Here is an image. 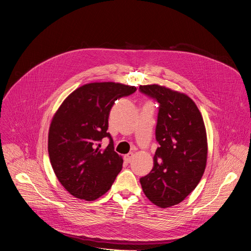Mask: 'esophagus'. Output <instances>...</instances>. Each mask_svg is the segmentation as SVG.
I'll return each mask as SVG.
<instances>
[{"label": "esophagus", "mask_w": 251, "mask_h": 251, "mask_svg": "<svg viewBox=\"0 0 251 251\" xmlns=\"http://www.w3.org/2000/svg\"><path fill=\"white\" fill-rule=\"evenodd\" d=\"M133 156H134L133 153H128V154H126V155L124 156V160H125L127 163H130V162L132 161V159H133Z\"/></svg>", "instance_id": "esophagus-1"}]
</instances>
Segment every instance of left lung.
Instances as JSON below:
<instances>
[{"label":"left lung","instance_id":"obj_1","mask_svg":"<svg viewBox=\"0 0 251 251\" xmlns=\"http://www.w3.org/2000/svg\"><path fill=\"white\" fill-rule=\"evenodd\" d=\"M140 91L158 101L154 167L140 178L143 192L160 207L183 201L198 186L207 159L202 116L185 93L158 84L140 85Z\"/></svg>","mask_w":251,"mask_h":251}]
</instances>
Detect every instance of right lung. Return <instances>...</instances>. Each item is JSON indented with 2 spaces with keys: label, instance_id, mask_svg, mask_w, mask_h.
<instances>
[{
  "label": "right lung",
  "instance_id": "right-lung-1",
  "mask_svg": "<svg viewBox=\"0 0 251 251\" xmlns=\"http://www.w3.org/2000/svg\"><path fill=\"white\" fill-rule=\"evenodd\" d=\"M137 90L115 82L84 84L70 93L52 117L49 131V155L62 187L74 197L95 201L108 192L122 169L123 159L114 151L108 118L115 101ZM110 144L100 148L101 140Z\"/></svg>",
  "mask_w": 251,
  "mask_h": 251
}]
</instances>
